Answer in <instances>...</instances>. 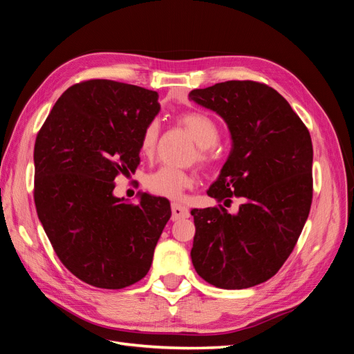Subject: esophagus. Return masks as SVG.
<instances>
[{"label": "esophagus", "instance_id": "34e87169", "mask_svg": "<svg viewBox=\"0 0 354 354\" xmlns=\"http://www.w3.org/2000/svg\"><path fill=\"white\" fill-rule=\"evenodd\" d=\"M171 211H173V216H171V218H173V220H180V218H187L189 217V209L185 205H181V203L174 202L173 205H171Z\"/></svg>", "mask_w": 354, "mask_h": 354}]
</instances>
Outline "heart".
I'll return each instance as SVG.
<instances>
[{
  "instance_id": "b5f03b06",
  "label": "heart",
  "mask_w": 354,
  "mask_h": 354,
  "mask_svg": "<svg viewBox=\"0 0 354 354\" xmlns=\"http://www.w3.org/2000/svg\"><path fill=\"white\" fill-rule=\"evenodd\" d=\"M177 122L183 125L186 130L194 137L198 143L196 153L194 159H196L202 165H209L214 160L212 146L218 142L220 138V127L207 113L202 112H187L177 118ZM159 138V122L149 121L140 134V153L146 158H153L158 146ZM196 181V173L194 169H181L176 167L164 165L145 178L146 189L153 195L164 196L169 199H177L181 196L185 190L194 187Z\"/></svg>"
}]
</instances>
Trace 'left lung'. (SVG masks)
<instances>
[{
	"label": "left lung",
	"instance_id": "1",
	"mask_svg": "<svg viewBox=\"0 0 354 354\" xmlns=\"http://www.w3.org/2000/svg\"><path fill=\"white\" fill-rule=\"evenodd\" d=\"M189 99L227 122L232 151L207 192L218 205L192 209L190 257L208 283L243 289L269 281L294 251L313 199V145L282 95L257 81H226ZM232 197L243 205L230 214Z\"/></svg>",
	"mask_w": 354,
	"mask_h": 354
}]
</instances>
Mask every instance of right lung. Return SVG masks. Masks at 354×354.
<instances>
[{"label": "right lung", "instance_id": "add662e5", "mask_svg": "<svg viewBox=\"0 0 354 354\" xmlns=\"http://www.w3.org/2000/svg\"><path fill=\"white\" fill-rule=\"evenodd\" d=\"M159 94L111 80L73 84L53 106L34 147L38 218L62 264L95 288L121 289L147 274L171 217L169 201L113 196V181L140 164V134Z\"/></svg>", "mask_w": 354, "mask_h": 354}]
</instances>
